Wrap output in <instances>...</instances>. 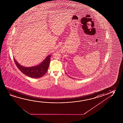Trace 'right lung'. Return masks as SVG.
<instances>
[{"mask_svg": "<svg viewBox=\"0 0 123 123\" xmlns=\"http://www.w3.org/2000/svg\"><path fill=\"white\" fill-rule=\"evenodd\" d=\"M50 55H49L40 64L32 67L23 66L17 62L14 57V59L17 67L22 73L31 78L37 79L43 76L47 72L50 62Z\"/></svg>", "mask_w": 123, "mask_h": 123, "instance_id": "right-lung-1", "label": "right lung"}]
</instances>
